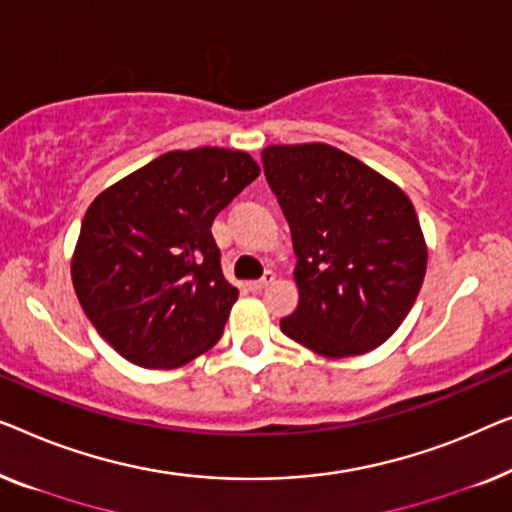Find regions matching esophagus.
<instances>
[{"label":"esophagus","mask_w":512,"mask_h":512,"mask_svg":"<svg viewBox=\"0 0 512 512\" xmlns=\"http://www.w3.org/2000/svg\"><path fill=\"white\" fill-rule=\"evenodd\" d=\"M273 278H276V276H273V271H266L262 278H259V280H253V283L248 285V287H250V292H262L266 285L273 283Z\"/></svg>","instance_id":"esophagus-1"}]
</instances>
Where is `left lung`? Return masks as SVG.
Instances as JSON below:
<instances>
[{
	"instance_id": "1",
	"label": "left lung",
	"mask_w": 512,
	"mask_h": 512,
	"mask_svg": "<svg viewBox=\"0 0 512 512\" xmlns=\"http://www.w3.org/2000/svg\"><path fill=\"white\" fill-rule=\"evenodd\" d=\"M264 176L290 222L299 306L292 341L331 359L385 343L413 308L427 246L410 199L327 143L269 146Z\"/></svg>"
}]
</instances>
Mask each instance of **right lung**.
Listing matches in <instances>:
<instances>
[{
	"instance_id": "1",
	"label": "right lung",
	"mask_w": 512,
	"mask_h": 512,
	"mask_svg": "<svg viewBox=\"0 0 512 512\" xmlns=\"http://www.w3.org/2000/svg\"><path fill=\"white\" fill-rule=\"evenodd\" d=\"M257 176L241 150H171L92 201L71 278L127 362L176 369L218 343L239 290L222 276L211 225Z\"/></svg>"
}]
</instances>
